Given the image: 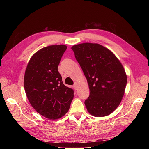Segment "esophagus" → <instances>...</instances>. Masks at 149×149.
<instances>
[{
    "label": "esophagus",
    "instance_id": "1",
    "mask_svg": "<svg viewBox=\"0 0 149 149\" xmlns=\"http://www.w3.org/2000/svg\"><path fill=\"white\" fill-rule=\"evenodd\" d=\"M74 88H75V90H77V83H75L74 84Z\"/></svg>",
    "mask_w": 149,
    "mask_h": 149
}]
</instances>
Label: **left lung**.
I'll list each match as a JSON object with an SVG mask.
<instances>
[{
  "label": "left lung",
  "instance_id": "8db88e82",
  "mask_svg": "<svg viewBox=\"0 0 149 149\" xmlns=\"http://www.w3.org/2000/svg\"><path fill=\"white\" fill-rule=\"evenodd\" d=\"M86 77L90 96L84 104L91 115L102 117L113 113L121 102L127 75L121 63L108 49L98 43L72 47Z\"/></svg>",
  "mask_w": 149,
  "mask_h": 149
}]
</instances>
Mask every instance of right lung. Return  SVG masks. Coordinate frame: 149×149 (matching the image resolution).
<instances>
[{"mask_svg": "<svg viewBox=\"0 0 149 149\" xmlns=\"http://www.w3.org/2000/svg\"><path fill=\"white\" fill-rule=\"evenodd\" d=\"M67 47L50 45L31 57L24 75V89L28 100L36 111L47 118H61L74 98V90L63 84L58 70Z\"/></svg>", "mask_w": 149, "mask_h": 149, "instance_id": "obj_1", "label": "right lung"}]
</instances>
